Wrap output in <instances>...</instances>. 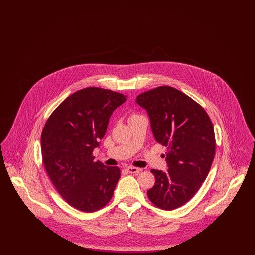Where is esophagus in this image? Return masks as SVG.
<instances>
[{
    "instance_id": "esophagus-1",
    "label": "esophagus",
    "mask_w": 255,
    "mask_h": 255,
    "mask_svg": "<svg viewBox=\"0 0 255 255\" xmlns=\"http://www.w3.org/2000/svg\"><path fill=\"white\" fill-rule=\"evenodd\" d=\"M141 168H137V167H133V166H129L127 167V171L131 174H137L139 172H141Z\"/></svg>"
}]
</instances>
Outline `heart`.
<instances>
[{
	"instance_id": "obj_1",
	"label": "heart",
	"mask_w": 255,
	"mask_h": 255,
	"mask_svg": "<svg viewBox=\"0 0 255 255\" xmlns=\"http://www.w3.org/2000/svg\"><path fill=\"white\" fill-rule=\"evenodd\" d=\"M134 117H137L136 115H133V116H132V118H134Z\"/></svg>"
}]
</instances>
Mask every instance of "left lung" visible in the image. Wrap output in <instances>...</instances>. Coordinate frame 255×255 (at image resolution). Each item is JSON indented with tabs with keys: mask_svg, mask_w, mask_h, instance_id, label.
Returning <instances> with one entry per match:
<instances>
[{
	"mask_svg": "<svg viewBox=\"0 0 255 255\" xmlns=\"http://www.w3.org/2000/svg\"><path fill=\"white\" fill-rule=\"evenodd\" d=\"M158 143L167 147V170L152 169L150 201L164 210L187 203L205 182L215 155L212 122L204 108L181 91L160 86L137 96Z\"/></svg>",
	"mask_w": 255,
	"mask_h": 255,
	"instance_id": "left-lung-1",
	"label": "left lung"
}]
</instances>
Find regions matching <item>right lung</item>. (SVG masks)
I'll use <instances>...</instances> for the list:
<instances>
[{
	"label": "right lung",
	"mask_w": 255,
	"mask_h": 255,
	"mask_svg": "<svg viewBox=\"0 0 255 255\" xmlns=\"http://www.w3.org/2000/svg\"><path fill=\"white\" fill-rule=\"evenodd\" d=\"M125 101L120 93L85 88L67 97L44 126L45 168L58 193L76 209L97 211L113 197L121 170L94 161L92 154L106 133L113 112Z\"/></svg>",
	"instance_id": "1"
}]
</instances>
